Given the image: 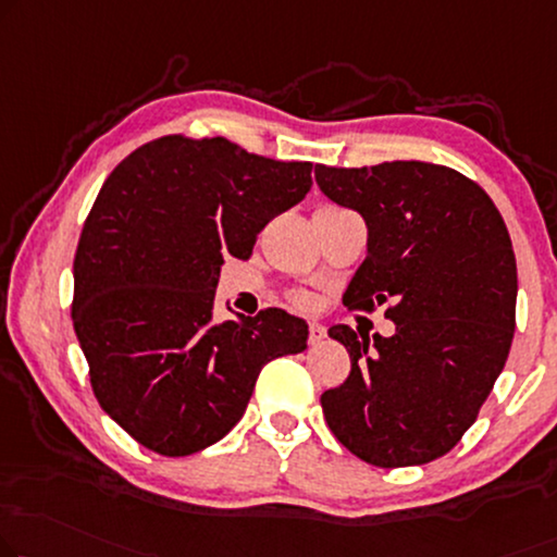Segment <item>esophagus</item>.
<instances>
[{
    "mask_svg": "<svg viewBox=\"0 0 557 557\" xmlns=\"http://www.w3.org/2000/svg\"><path fill=\"white\" fill-rule=\"evenodd\" d=\"M325 335H327V327L322 325V322H310V343L312 345H318V343H322V339H325Z\"/></svg>",
    "mask_w": 557,
    "mask_h": 557,
    "instance_id": "obj_1",
    "label": "esophagus"
}]
</instances>
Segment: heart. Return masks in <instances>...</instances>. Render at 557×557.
Listing matches in <instances>:
<instances>
[{
	"instance_id": "b5f03b06",
	"label": "heart",
	"mask_w": 557,
	"mask_h": 557,
	"mask_svg": "<svg viewBox=\"0 0 557 557\" xmlns=\"http://www.w3.org/2000/svg\"><path fill=\"white\" fill-rule=\"evenodd\" d=\"M295 302L300 305V307H307V305H310V297H307V295H297Z\"/></svg>"
}]
</instances>
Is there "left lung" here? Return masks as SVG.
I'll return each instance as SVG.
<instances>
[{"label": "left lung", "instance_id": "8db88e82", "mask_svg": "<svg viewBox=\"0 0 557 557\" xmlns=\"http://www.w3.org/2000/svg\"><path fill=\"white\" fill-rule=\"evenodd\" d=\"M322 195L368 225V257L343 302H389L395 335L347 325L350 377L322 393L339 443L377 468L440 458L475 422L508 360L518 270L508 227L483 187L443 164L314 168Z\"/></svg>", "mask_w": 557, "mask_h": 557}]
</instances>
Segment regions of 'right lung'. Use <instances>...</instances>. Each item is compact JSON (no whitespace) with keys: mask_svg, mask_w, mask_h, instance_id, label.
<instances>
[{"mask_svg":"<svg viewBox=\"0 0 557 557\" xmlns=\"http://www.w3.org/2000/svg\"><path fill=\"white\" fill-rule=\"evenodd\" d=\"M310 162L225 137H160L112 170L74 255L72 322L102 410L149 450L182 458L237 425L262 364L307 347L280 307L214 320L225 257L247 260L275 214L305 199Z\"/></svg>","mask_w":557,"mask_h":557,"instance_id":"right-lung-1","label":"right lung"}]
</instances>
